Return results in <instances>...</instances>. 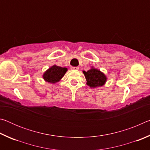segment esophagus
Segmentation results:
<instances>
[{"mask_svg":"<svg viewBox=\"0 0 150 150\" xmlns=\"http://www.w3.org/2000/svg\"><path fill=\"white\" fill-rule=\"evenodd\" d=\"M71 69H73V70H78L79 69L78 67H71Z\"/></svg>","mask_w":150,"mask_h":150,"instance_id":"34e87169","label":"esophagus"}]
</instances>
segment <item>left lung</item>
Here are the masks:
<instances>
[{
	"mask_svg": "<svg viewBox=\"0 0 150 150\" xmlns=\"http://www.w3.org/2000/svg\"><path fill=\"white\" fill-rule=\"evenodd\" d=\"M83 73L87 79V84L91 87L103 86L106 81V76L99 70L94 68L87 71V72L83 71Z\"/></svg>",
	"mask_w": 150,
	"mask_h": 150,
	"instance_id": "1",
	"label": "left lung"
}]
</instances>
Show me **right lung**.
Returning <instances> with one entry per match:
<instances>
[{"mask_svg": "<svg viewBox=\"0 0 150 150\" xmlns=\"http://www.w3.org/2000/svg\"><path fill=\"white\" fill-rule=\"evenodd\" d=\"M67 71L65 67H61L54 65L45 72L43 75L44 80L51 83H55L62 79Z\"/></svg>", "mask_w": 150, "mask_h": 150, "instance_id": "obj_1", "label": "right lung"}]
</instances>
